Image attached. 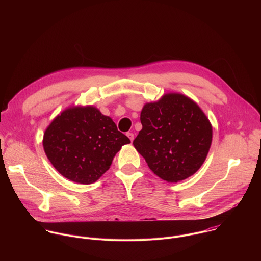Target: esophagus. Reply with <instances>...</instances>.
<instances>
[{
    "instance_id": "1",
    "label": "esophagus",
    "mask_w": 261,
    "mask_h": 261,
    "mask_svg": "<svg viewBox=\"0 0 261 261\" xmlns=\"http://www.w3.org/2000/svg\"><path fill=\"white\" fill-rule=\"evenodd\" d=\"M127 136L129 137V139H130V140H131V142H132V141H133V139H134V134H133V133H131V132H128V133H127Z\"/></svg>"
}]
</instances>
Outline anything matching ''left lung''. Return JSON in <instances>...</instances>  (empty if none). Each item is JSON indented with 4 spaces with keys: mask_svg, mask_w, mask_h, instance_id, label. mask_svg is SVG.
I'll return each instance as SVG.
<instances>
[{
    "mask_svg": "<svg viewBox=\"0 0 261 261\" xmlns=\"http://www.w3.org/2000/svg\"><path fill=\"white\" fill-rule=\"evenodd\" d=\"M142 129L133 141L151 170L177 182L194 174L212 143V126L199 106L180 94L147 103L140 114Z\"/></svg>",
    "mask_w": 261,
    "mask_h": 261,
    "instance_id": "left-lung-1",
    "label": "left lung"
}]
</instances>
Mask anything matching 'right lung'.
<instances>
[{
    "instance_id": "1",
    "label": "right lung",
    "mask_w": 261,
    "mask_h": 261,
    "mask_svg": "<svg viewBox=\"0 0 261 261\" xmlns=\"http://www.w3.org/2000/svg\"><path fill=\"white\" fill-rule=\"evenodd\" d=\"M130 139L109 117L93 107H72L58 116L43 137L54 167L66 178L92 184L108 170L116 154Z\"/></svg>"
}]
</instances>
